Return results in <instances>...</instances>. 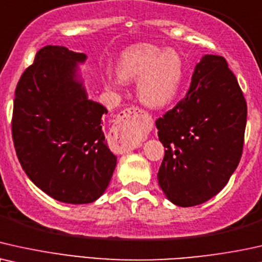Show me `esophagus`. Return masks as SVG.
<instances>
[{
    "instance_id": "esophagus-1",
    "label": "esophagus",
    "mask_w": 262,
    "mask_h": 262,
    "mask_svg": "<svg viewBox=\"0 0 262 262\" xmlns=\"http://www.w3.org/2000/svg\"><path fill=\"white\" fill-rule=\"evenodd\" d=\"M146 116L147 115L145 111L135 106L124 109L117 116L115 130L118 137L124 140V152L139 147L141 141L145 140L146 123H147Z\"/></svg>"
}]
</instances>
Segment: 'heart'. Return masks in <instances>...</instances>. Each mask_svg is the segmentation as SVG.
I'll return each mask as SVG.
<instances>
[{
    "label": "heart",
    "instance_id": "obj_1",
    "mask_svg": "<svg viewBox=\"0 0 262 262\" xmlns=\"http://www.w3.org/2000/svg\"><path fill=\"white\" fill-rule=\"evenodd\" d=\"M118 74L107 72L106 85L121 90L125 81L137 80V96L145 105L160 107L173 99L182 81L183 63L179 52L155 44L132 45L121 54Z\"/></svg>",
    "mask_w": 262,
    "mask_h": 262
}]
</instances>
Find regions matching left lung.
Wrapping results in <instances>:
<instances>
[{"mask_svg": "<svg viewBox=\"0 0 262 262\" xmlns=\"http://www.w3.org/2000/svg\"><path fill=\"white\" fill-rule=\"evenodd\" d=\"M247 103L225 58L202 56L187 95L156 121L165 155L159 187L181 207L204 204L229 182L242 156Z\"/></svg>", "mask_w": 262, "mask_h": 262, "instance_id": "1", "label": "left lung"}]
</instances>
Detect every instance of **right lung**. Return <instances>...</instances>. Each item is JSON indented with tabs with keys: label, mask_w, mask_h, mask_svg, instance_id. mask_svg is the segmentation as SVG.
Segmentation results:
<instances>
[{
	"label": "right lung",
	"mask_w": 262,
	"mask_h": 262,
	"mask_svg": "<svg viewBox=\"0 0 262 262\" xmlns=\"http://www.w3.org/2000/svg\"><path fill=\"white\" fill-rule=\"evenodd\" d=\"M87 56L48 45L17 82L12 133L29 179L66 204L96 201L109 186L117 157L103 133L105 106L89 98L79 64Z\"/></svg>",
	"instance_id": "obj_1"
}]
</instances>
